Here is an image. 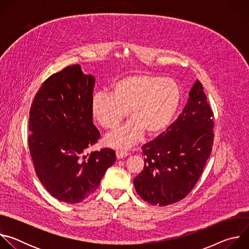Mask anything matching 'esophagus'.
I'll use <instances>...</instances> for the list:
<instances>
[{
	"label": "esophagus",
	"mask_w": 249,
	"mask_h": 249,
	"mask_svg": "<svg viewBox=\"0 0 249 249\" xmlns=\"http://www.w3.org/2000/svg\"><path fill=\"white\" fill-rule=\"evenodd\" d=\"M128 155H129V154H128L127 152H122V151H117V152H116V158H117L118 160H121V159H123V158H126Z\"/></svg>",
	"instance_id": "obj_1"
}]
</instances>
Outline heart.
Returning <instances> with one entry per match:
<instances>
[{"instance_id": "heart-1", "label": "heart", "mask_w": 249, "mask_h": 249, "mask_svg": "<svg viewBox=\"0 0 249 249\" xmlns=\"http://www.w3.org/2000/svg\"><path fill=\"white\" fill-rule=\"evenodd\" d=\"M182 95L174 81L151 74L124 77L111 87V93L96 92L90 102L93 119L104 129H115L128 115L132 118L121 128L104 137L108 147L127 150L144 138L161 135L179 109Z\"/></svg>"}]
</instances>
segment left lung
Instances as JSON below:
<instances>
[{"label": "left lung", "instance_id": "obj_1", "mask_svg": "<svg viewBox=\"0 0 249 249\" xmlns=\"http://www.w3.org/2000/svg\"><path fill=\"white\" fill-rule=\"evenodd\" d=\"M213 127V111L197 80L178 118L142 147L144 170L134 178L140 197L158 206L185 198L199 180L212 152Z\"/></svg>", "mask_w": 249, "mask_h": 249}]
</instances>
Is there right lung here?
I'll return each instance as SVG.
<instances>
[{"label": "right lung", "mask_w": 249, "mask_h": 249, "mask_svg": "<svg viewBox=\"0 0 249 249\" xmlns=\"http://www.w3.org/2000/svg\"><path fill=\"white\" fill-rule=\"evenodd\" d=\"M94 84L80 65L66 67L43 83L29 111L28 147L35 172L46 190L66 203L91 195L116 160L107 148L84 155L100 138L90 111Z\"/></svg>", "instance_id": "obj_1"}]
</instances>
